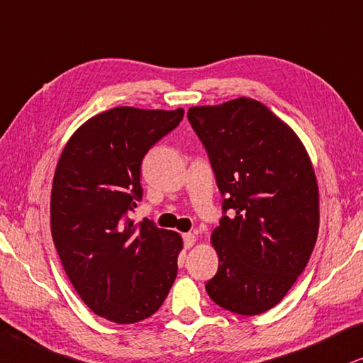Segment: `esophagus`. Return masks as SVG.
Listing matches in <instances>:
<instances>
[{"instance_id": "34e87169", "label": "esophagus", "mask_w": 363, "mask_h": 363, "mask_svg": "<svg viewBox=\"0 0 363 363\" xmlns=\"http://www.w3.org/2000/svg\"><path fill=\"white\" fill-rule=\"evenodd\" d=\"M196 245V235L194 233H186L184 235V247L186 250H189V247H192Z\"/></svg>"}]
</instances>
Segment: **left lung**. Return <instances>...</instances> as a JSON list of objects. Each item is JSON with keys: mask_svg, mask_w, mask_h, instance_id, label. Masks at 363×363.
Instances as JSON below:
<instances>
[{"mask_svg": "<svg viewBox=\"0 0 363 363\" xmlns=\"http://www.w3.org/2000/svg\"><path fill=\"white\" fill-rule=\"evenodd\" d=\"M187 118L229 211L211 235L219 268L206 291L233 313H264L290 291L315 247L313 164L296 132L255 99L191 107Z\"/></svg>", "mask_w": 363, "mask_h": 363, "instance_id": "left-lung-1", "label": "left lung"}]
</instances>
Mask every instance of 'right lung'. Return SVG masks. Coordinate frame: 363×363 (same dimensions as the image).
I'll return each mask as SVG.
<instances>
[{"mask_svg": "<svg viewBox=\"0 0 363 363\" xmlns=\"http://www.w3.org/2000/svg\"><path fill=\"white\" fill-rule=\"evenodd\" d=\"M182 117V108L105 110L73 132L55 169L50 226L60 261L84 303L113 323L149 318L176 279L181 235L125 214L142 197V159Z\"/></svg>", "mask_w": 363, "mask_h": 363, "instance_id": "obj_1", "label": "right lung"}]
</instances>
